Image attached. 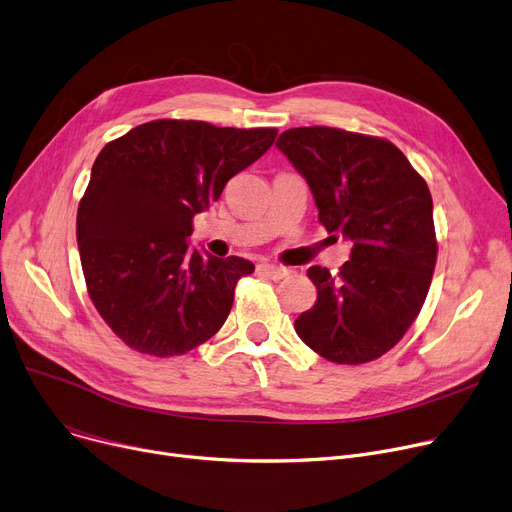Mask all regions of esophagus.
Masks as SVG:
<instances>
[{"mask_svg": "<svg viewBox=\"0 0 512 512\" xmlns=\"http://www.w3.org/2000/svg\"><path fill=\"white\" fill-rule=\"evenodd\" d=\"M258 273L266 275L268 279H273V281H281V279H285L291 273V270L285 268V266H275V264L262 262V264H258Z\"/></svg>", "mask_w": 512, "mask_h": 512, "instance_id": "esophagus-1", "label": "esophagus"}]
</instances>
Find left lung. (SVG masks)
<instances>
[{
    "label": "left lung",
    "instance_id": "1",
    "mask_svg": "<svg viewBox=\"0 0 512 512\" xmlns=\"http://www.w3.org/2000/svg\"><path fill=\"white\" fill-rule=\"evenodd\" d=\"M277 146L306 177L318 221L353 244L337 277L308 268L318 299L295 333L328 362H372L403 339L432 283L438 244L426 179L376 136L291 128Z\"/></svg>",
    "mask_w": 512,
    "mask_h": 512
}]
</instances>
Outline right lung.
Instances as JSON below:
<instances>
[{
	"instance_id": "right-lung-1",
	"label": "right lung",
	"mask_w": 512,
	"mask_h": 512,
	"mask_svg": "<svg viewBox=\"0 0 512 512\" xmlns=\"http://www.w3.org/2000/svg\"><path fill=\"white\" fill-rule=\"evenodd\" d=\"M275 138V128L155 119L105 144L78 204L76 239L88 295L130 349L182 355L223 326L254 264L190 250L192 219Z\"/></svg>"
}]
</instances>
